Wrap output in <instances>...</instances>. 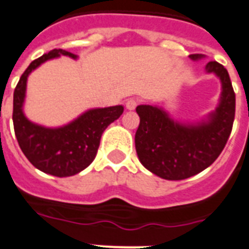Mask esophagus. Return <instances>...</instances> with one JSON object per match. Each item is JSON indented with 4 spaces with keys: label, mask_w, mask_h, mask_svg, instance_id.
Masks as SVG:
<instances>
[{
    "label": "esophagus",
    "mask_w": 249,
    "mask_h": 249,
    "mask_svg": "<svg viewBox=\"0 0 249 249\" xmlns=\"http://www.w3.org/2000/svg\"><path fill=\"white\" fill-rule=\"evenodd\" d=\"M137 107V100L135 99H128L126 102V109L133 110Z\"/></svg>",
    "instance_id": "1"
}]
</instances>
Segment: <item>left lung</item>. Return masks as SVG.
I'll use <instances>...</instances> for the list:
<instances>
[{
  "label": "left lung",
  "instance_id": "1",
  "mask_svg": "<svg viewBox=\"0 0 249 249\" xmlns=\"http://www.w3.org/2000/svg\"><path fill=\"white\" fill-rule=\"evenodd\" d=\"M198 61L202 54H191ZM207 73L220 79L221 94L216 109L200 122L174 121L157 106L142 104L136 108L140 117L135 146L140 161L155 176L180 180L196 176L217 159L231 136L235 116V94L227 69L216 61L205 67Z\"/></svg>",
  "mask_w": 249,
  "mask_h": 249
}]
</instances>
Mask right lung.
I'll use <instances>...</instances> for the list:
<instances>
[{
	"instance_id": "1",
	"label": "right lung",
	"mask_w": 249,
	"mask_h": 249,
	"mask_svg": "<svg viewBox=\"0 0 249 249\" xmlns=\"http://www.w3.org/2000/svg\"><path fill=\"white\" fill-rule=\"evenodd\" d=\"M59 55L77 58V55L71 52L53 49L29 65L14 91L12 121L18 146L36 169L51 176L71 177L88 168L95 159L104 129L120 118L123 107L89 109L72 122L55 128L29 121L24 114L29 75L42 63Z\"/></svg>"
}]
</instances>
